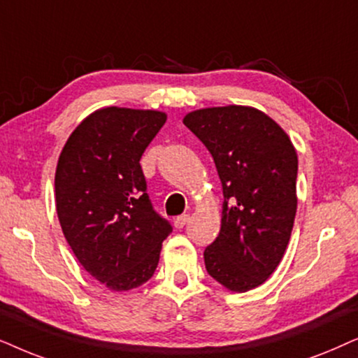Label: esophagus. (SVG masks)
Masks as SVG:
<instances>
[{"label":"esophagus","mask_w":358,"mask_h":358,"mask_svg":"<svg viewBox=\"0 0 358 358\" xmlns=\"http://www.w3.org/2000/svg\"><path fill=\"white\" fill-rule=\"evenodd\" d=\"M188 221H189V214H182V216H178L175 219L173 224L176 229H183L188 224Z\"/></svg>","instance_id":"esophagus-1"}]
</instances>
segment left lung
<instances>
[{"label": "left lung", "mask_w": 358, "mask_h": 358, "mask_svg": "<svg viewBox=\"0 0 358 358\" xmlns=\"http://www.w3.org/2000/svg\"><path fill=\"white\" fill-rule=\"evenodd\" d=\"M183 124L206 145L222 185L221 231L204 265L231 292H249L273 273L296 216V150L282 127L255 108H206Z\"/></svg>", "instance_id": "8db88e82"}]
</instances>
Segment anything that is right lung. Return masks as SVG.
<instances>
[{
  "label": "right lung",
  "instance_id": "1",
  "mask_svg": "<svg viewBox=\"0 0 358 358\" xmlns=\"http://www.w3.org/2000/svg\"><path fill=\"white\" fill-rule=\"evenodd\" d=\"M166 116L104 108L66 141L55 171L57 214L76 259L93 278L127 292L152 278L171 224L152 206L141 157Z\"/></svg>",
  "mask_w": 358,
  "mask_h": 358
}]
</instances>
